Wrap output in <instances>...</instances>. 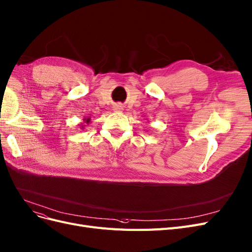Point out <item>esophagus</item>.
<instances>
[{
    "instance_id": "1",
    "label": "esophagus",
    "mask_w": 252,
    "mask_h": 252,
    "mask_svg": "<svg viewBox=\"0 0 252 252\" xmlns=\"http://www.w3.org/2000/svg\"><path fill=\"white\" fill-rule=\"evenodd\" d=\"M123 109H124V107L121 105V104H116V105L114 106V110L118 111V112H122Z\"/></svg>"
}]
</instances>
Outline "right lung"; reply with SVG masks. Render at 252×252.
Here are the masks:
<instances>
[{
    "label": "right lung",
    "mask_w": 252,
    "mask_h": 252,
    "mask_svg": "<svg viewBox=\"0 0 252 252\" xmlns=\"http://www.w3.org/2000/svg\"><path fill=\"white\" fill-rule=\"evenodd\" d=\"M90 123H91V118H84L83 119V123H81V125H80V128L84 129V127L86 125H89Z\"/></svg>",
    "instance_id": "add662e5"
}]
</instances>
